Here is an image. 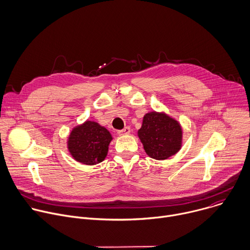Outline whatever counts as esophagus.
I'll return each mask as SVG.
<instances>
[{"label":"esophagus","mask_w":250,"mask_h":250,"mask_svg":"<svg viewBox=\"0 0 250 250\" xmlns=\"http://www.w3.org/2000/svg\"><path fill=\"white\" fill-rule=\"evenodd\" d=\"M130 132V127L128 126H125V128L121 129V130H118V134L120 135H125V134H128Z\"/></svg>","instance_id":"esophagus-1"}]
</instances>
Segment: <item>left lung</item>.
<instances>
[{
  "instance_id": "left-lung-1",
  "label": "left lung",
  "mask_w": 250,
  "mask_h": 250,
  "mask_svg": "<svg viewBox=\"0 0 250 250\" xmlns=\"http://www.w3.org/2000/svg\"><path fill=\"white\" fill-rule=\"evenodd\" d=\"M137 135L146 154L156 160H165L175 155L183 144L180 123L165 112L152 111L146 114Z\"/></svg>"
}]
</instances>
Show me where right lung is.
Listing matches in <instances>:
<instances>
[{"mask_svg": "<svg viewBox=\"0 0 250 250\" xmlns=\"http://www.w3.org/2000/svg\"><path fill=\"white\" fill-rule=\"evenodd\" d=\"M113 135L97 122L87 120L70 131L67 149L74 160L86 165H96L108 155Z\"/></svg>", "mask_w": 250, "mask_h": 250, "instance_id": "add662e5", "label": "right lung"}]
</instances>
